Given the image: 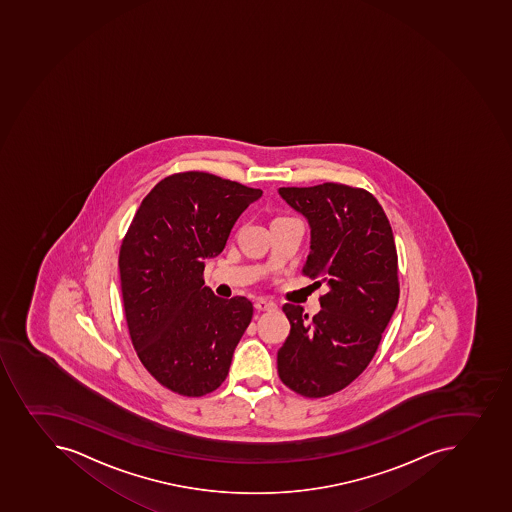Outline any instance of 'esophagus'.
I'll return each instance as SVG.
<instances>
[{
    "instance_id": "esophagus-1",
    "label": "esophagus",
    "mask_w": 512,
    "mask_h": 512,
    "mask_svg": "<svg viewBox=\"0 0 512 512\" xmlns=\"http://www.w3.org/2000/svg\"><path fill=\"white\" fill-rule=\"evenodd\" d=\"M255 308H257L258 312H272V310L277 308V305H275L273 302H268V300H263V298H260V300L255 302Z\"/></svg>"
}]
</instances>
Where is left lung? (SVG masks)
<instances>
[{"mask_svg": "<svg viewBox=\"0 0 512 512\" xmlns=\"http://www.w3.org/2000/svg\"><path fill=\"white\" fill-rule=\"evenodd\" d=\"M278 194L310 227L303 273L328 288L313 318L298 305H283L292 328L278 350V376L298 395L322 398L370 365L395 313V239L385 210L366 190L327 182L280 187Z\"/></svg>", "mask_w": 512, "mask_h": 512, "instance_id": "8db88e82", "label": "left lung"}]
</instances>
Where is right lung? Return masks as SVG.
<instances>
[{
    "label": "right lung",
    "instance_id": "1",
    "mask_svg": "<svg viewBox=\"0 0 512 512\" xmlns=\"http://www.w3.org/2000/svg\"><path fill=\"white\" fill-rule=\"evenodd\" d=\"M262 197L207 172L162 179L142 200L119 252L122 300L137 356L162 386L184 396L217 390L254 305L215 297L204 260L224 250L242 212Z\"/></svg>",
    "mask_w": 512,
    "mask_h": 512
}]
</instances>
